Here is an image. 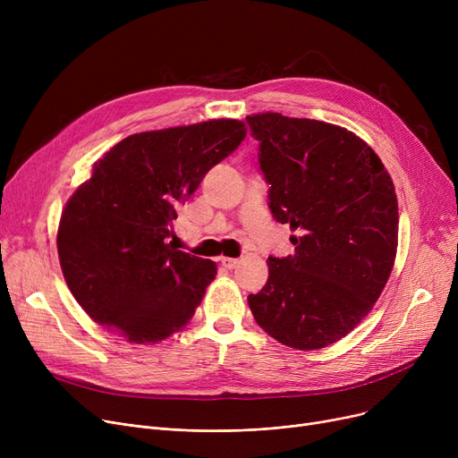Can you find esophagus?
Returning a JSON list of instances; mask_svg holds the SVG:
<instances>
[{"instance_id": "1", "label": "esophagus", "mask_w": 458, "mask_h": 458, "mask_svg": "<svg viewBox=\"0 0 458 458\" xmlns=\"http://www.w3.org/2000/svg\"><path fill=\"white\" fill-rule=\"evenodd\" d=\"M221 261V266L225 267V269H235V267H239V259H235V258H221L219 259Z\"/></svg>"}]
</instances>
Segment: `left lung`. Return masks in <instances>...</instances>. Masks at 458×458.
Masks as SVG:
<instances>
[{
	"mask_svg": "<svg viewBox=\"0 0 458 458\" xmlns=\"http://www.w3.org/2000/svg\"><path fill=\"white\" fill-rule=\"evenodd\" d=\"M259 142L273 219L301 230L295 254L269 256V278L249 295L256 323L280 344L323 349L377 302L397 249L394 182L378 156L345 128L280 113L247 116Z\"/></svg>",
	"mask_w": 458,
	"mask_h": 458,
	"instance_id": "obj_1",
	"label": "left lung"
}]
</instances>
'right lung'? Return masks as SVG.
<instances>
[{"mask_svg":"<svg viewBox=\"0 0 458 458\" xmlns=\"http://www.w3.org/2000/svg\"><path fill=\"white\" fill-rule=\"evenodd\" d=\"M245 135L230 118L144 131L94 165L57 232L64 280L92 321L144 345L189 323L216 266L173 247V221Z\"/></svg>","mask_w":458,"mask_h":458,"instance_id":"right-lung-1","label":"right lung"}]
</instances>
